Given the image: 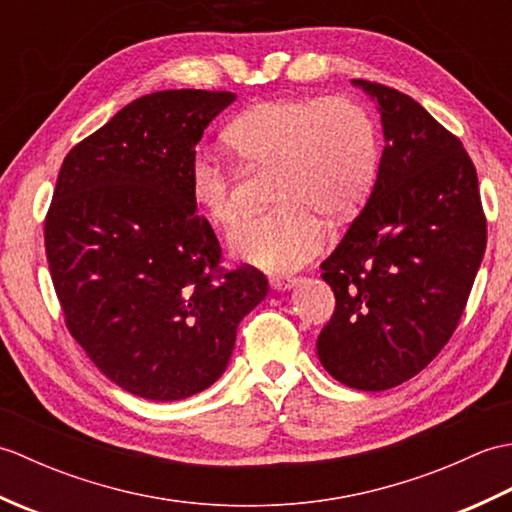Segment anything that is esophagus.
I'll return each instance as SVG.
<instances>
[{
    "instance_id": "1",
    "label": "esophagus",
    "mask_w": 512,
    "mask_h": 512,
    "mask_svg": "<svg viewBox=\"0 0 512 512\" xmlns=\"http://www.w3.org/2000/svg\"><path fill=\"white\" fill-rule=\"evenodd\" d=\"M299 284L297 277H270V288L277 292H286Z\"/></svg>"
}]
</instances>
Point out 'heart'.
I'll list each match as a JSON object with an SVG mask.
<instances>
[{
  "label": "heart",
  "instance_id": "obj_1",
  "mask_svg": "<svg viewBox=\"0 0 512 512\" xmlns=\"http://www.w3.org/2000/svg\"><path fill=\"white\" fill-rule=\"evenodd\" d=\"M222 140L244 169H270L268 200L275 206L244 217L228 233V250L273 273L295 270L321 250L325 228L314 210L334 220L350 215L376 180L374 118L347 96L257 103L233 118ZM189 195L211 224L235 222L237 182L217 158L193 156Z\"/></svg>",
  "mask_w": 512,
  "mask_h": 512
}]
</instances>
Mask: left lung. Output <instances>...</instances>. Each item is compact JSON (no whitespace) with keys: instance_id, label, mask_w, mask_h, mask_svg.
<instances>
[{"instance_id":"left-lung-1","label":"left lung","mask_w":512,"mask_h":512,"mask_svg":"<svg viewBox=\"0 0 512 512\" xmlns=\"http://www.w3.org/2000/svg\"><path fill=\"white\" fill-rule=\"evenodd\" d=\"M352 83L376 101L385 149L367 204L321 264L336 308L317 352L339 383L383 391L422 372L458 328L486 217L460 140L411 96Z\"/></svg>"}]
</instances>
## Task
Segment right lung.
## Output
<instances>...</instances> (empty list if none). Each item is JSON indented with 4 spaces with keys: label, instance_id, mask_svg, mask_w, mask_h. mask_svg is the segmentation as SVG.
<instances>
[{
    "label": "right lung",
    "instance_id": "1",
    "mask_svg": "<svg viewBox=\"0 0 512 512\" xmlns=\"http://www.w3.org/2000/svg\"><path fill=\"white\" fill-rule=\"evenodd\" d=\"M233 92L165 90L125 105L65 156L46 255L65 325L101 372L147 400L189 398L231 361L237 325L268 295L189 195L204 129Z\"/></svg>",
    "mask_w": 512,
    "mask_h": 512
}]
</instances>
